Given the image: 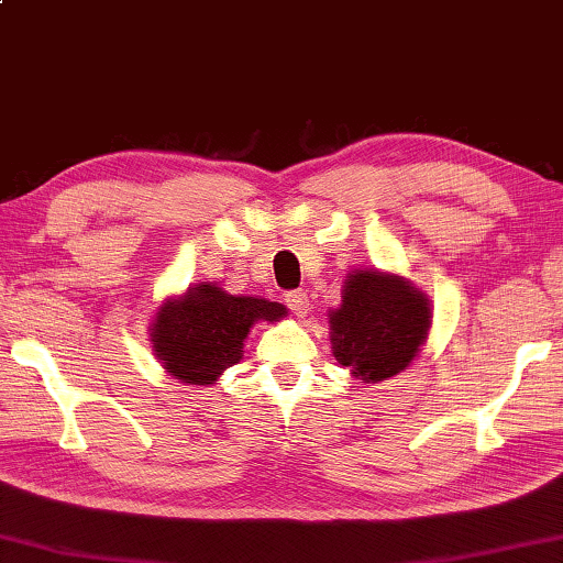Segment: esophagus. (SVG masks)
Wrapping results in <instances>:
<instances>
[{
    "label": "esophagus",
    "mask_w": 563,
    "mask_h": 563,
    "mask_svg": "<svg viewBox=\"0 0 563 563\" xmlns=\"http://www.w3.org/2000/svg\"><path fill=\"white\" fill-rule=\"evenodd\" d=\"M284 300H286V306H289L296 312V318H306L308 310H310V300H308V294L303 289L289 291L284 296Z\"/></svg>",
    "instance_id": "1"
}]
</instances>
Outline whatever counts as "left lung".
I'll use <instances>...</instances> for the list:
<instances>
[{
  "mask_svg": "<svg viewBox=\"0 0 563 563\" xmlns=\"http://www.w3.org/2000/svg\"><path fill=\"white\" fill-rule=\"evenodd\" d=\"M332 312L334 358L363 382L394 377L416 358L430 329V303L401 277L355 272Z\"/></svg>",
  "mask_w": 563,
  "mask_h": 563,
  "instance_id": "1",
  "label": "left lung"
}]
</instances>
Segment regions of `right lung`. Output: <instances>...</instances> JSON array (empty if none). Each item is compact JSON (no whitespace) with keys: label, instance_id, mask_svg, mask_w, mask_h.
Here are the masks:
<instances>
[{"label":"right lung","instance_id":"obj_1","mask_svg":"<svg viewBox=\"0 0 563 563\" xmlns=\"http://www.w3.org/2000/svg\"><path fill=\"white\" fill-rule=\"evenodd\" d=\"M286 308L265 298L229 296L202 284L178 300H167L153 324V349L176 379L212 385L241 361L243 341L257 320L277 322Z\"/></svg>","mask_w":563,"mask_h":563}]
</instances>
